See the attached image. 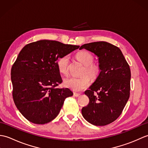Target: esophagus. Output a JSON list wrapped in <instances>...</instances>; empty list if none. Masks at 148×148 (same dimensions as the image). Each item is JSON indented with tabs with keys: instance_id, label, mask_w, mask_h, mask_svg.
I'll list each match as a JSON object with an SVG mask.
<instances>
[{
	"instance_id": "obj_1",
	"label": "esophagus",
	"mask_w": 148,
	"mask_h": 148,
	"mask_svg": "<svg viewBox=\"0 0 148 148\" xmlns=\"http://www.w3.org/2000/svg\"><path fill=\"white\" fill-rule=\"evenodd\" d=\"M80 95V93H74V96L75 97H79Z\"/></svg>"
}]
</instances>
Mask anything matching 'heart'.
Wrapping results in <instances>:
<instances>
[{"instance_id": "heart-1", "label": "heart", "mask_w": 148, "mask_h": 148, "mask_svg": "<svg viewBox=\"0 0 148 148\" xmlns=\"http://www.w3.org/2000/svg\"><path fill=\"white\" fill-rule=\"evenodd\" d=\"M76 58L81 64L84 65L82 72V76L79 77H69L64 81V84L65 87L69 88L74 92H79L88 86L90 83L89 75L92 79H96L100 73V67L99 65L94 63L93 56L87 51H81L76 54ZM69 57L68 55H64L58 58L56 62L58 71L62 74L66 75L68 72ZM87 73L88 75H84Z\"/></svg>"}]
</instances>
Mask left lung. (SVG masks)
Returning a JSON list of instances; mask_svg holds the SVG:
<instances>
[{
    "instance_id": "left-lung-1",
    "label": "left lung",
    "mask_w": 148,
    "mask_h": 148,
    "mask_svg": "<svg viewBox=\"0 0 148 148\" xmlns=\"http://www.w3.org/2000/svg\"><path fill=\"white\" fill-rule=\"evenodd\" d=\"M99 58L100 72L95 82L84 92L90 102L83 107V118L96 126H104L115 121L130 97L131 72L129 65L117 46L104 41L82 45Z\"/></svg>"
}]
</instances>
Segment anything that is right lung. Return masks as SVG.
I'll return each instance as SVG.
<instances>
[{
	"mask_svg": "<svg viewBox=\"0 0 148 148\" xmlns=\"http://www.w3.org/2000/svg\"><path fill=\"white\" fill-rule=\"evenodd\" d=\"M79 47L40 40L21 50L11 71L12 97L27 120L39 125L51 121L59 114L65 99L73 95L70 89L57 87L62 79L56 62Z\"/></svg>",
	"mask_w": 148,
	"mask_h": 148,
	"instance_id": "1",
	"label": "right lung"
}]
</instances>
